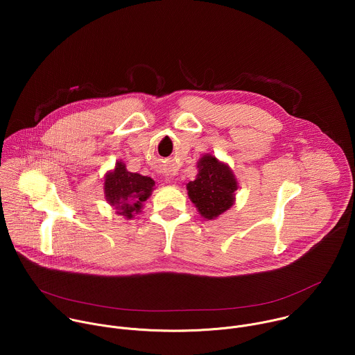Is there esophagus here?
I'll use <instances>...</instances> for the list:
<instances>
[{"instance_id": "34e87169", "label": "esophagus", "mask_w": 355, "mask_h": 355, "mask_svg": "<svg viewBox=\"0 0 355 355\" xmlns=\"http://www.w3.org/2000/svg\"><path fill=\"white\" fill-rule=\"evenodd\" d=\"M166 180H167V181H171V178H170V177H166Z\"/></svg>"}]
</instances>
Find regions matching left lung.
Segmentation results:
<instances>
[{"label": "left lung", "mask_w": 355, "mask_h": 355, "mask_svg": "<svg viewBox=\"0 0 355 355\" xmlns=\"http://www.w3.org/2000/svg\"><path fill=\"white\" fill-rule=\"evenodd\" d=\"M195 181L187 184L188 196L200 216L216 219L234 204V192L239 188L230 167L212 155L202 156L198 162Z\"/></svg>", "instance_id": "8db88e82"}]
</instances>
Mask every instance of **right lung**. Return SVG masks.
<instances>
[{"label":"right lung","instance_id":"right-lung-1","mask_svg":"<svg viewBox=\"0 0 355 355\" xmlns=\"http://www.w3.org/2000/svg\"><path fill=\"white\" fill-rule=\"evenodd\" d=\"M155 189V181L150 177L130 173L122 162H116L112 171L107 173L104 192L108 204L116 209V214L132 219L141 212L143 202Z\"/></svg>","mask_w":355,"mask_h":355}]
</instances>
